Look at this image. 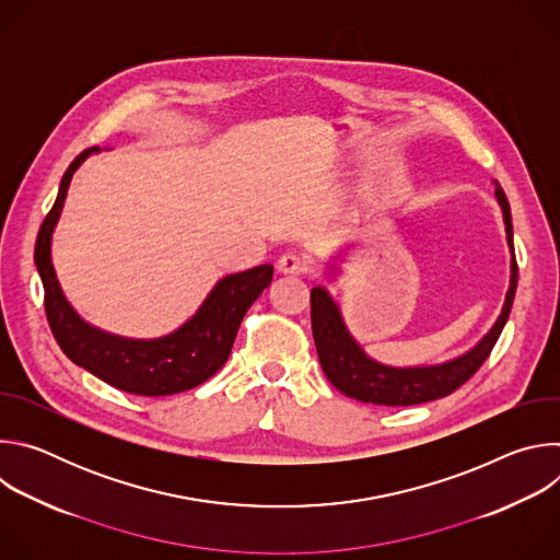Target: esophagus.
I'll use <instances>...</instances> for the list:
<instances>
[{"label":"esophagus","instance_id":"esophagus-1","mask_svg":"<svg viewBox=\"0 0 560 560\" xmlns=\"http://www.w3.org/2000/svg\"><path fill=\"white\" fill-rule=\"evenodd\" d=\"M277 270H279L281 275L299 277V275H303V272L307 270V261H305L301 255H296V253H285V255L279 257Z\"/></svg>","mask_w":560,"mask_h":560}]
</instances>
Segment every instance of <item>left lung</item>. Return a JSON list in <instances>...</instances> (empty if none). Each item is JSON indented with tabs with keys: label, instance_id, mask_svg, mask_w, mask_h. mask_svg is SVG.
I'll return each instance as SVG.
<instances>
[{
	"label": "left lung",
	"instance_id": "8db88e82",
	"mask_svg": "<svg viewBox=\"0 0 560 560\" xmlns=\"http://www.w3.org/2000/svg\"><path fill=\"white\" fill-rule=\"evenodd\" d=\"M494 195L503 210L508 246L512 253L510 261V288L505 294L503 310L490 332L478 341L465 354L450 359L439 365H415V368H392L370 359L363 348L350 335L337 301L324 285H316L310 292V316H312V337L316 346L318 361L328 376V381L357 401L372 406H417L436 401L460 387L483 361L490 357L494 343L499 341L514 303L518 266L514 257V230L512 212L503 188L494 182ZM337 270V268H335Z\"/></svg>",
	"mask_w": 560,
	"mask_h": 560
}]
</instances>
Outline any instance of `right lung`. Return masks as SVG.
I'll use <instances>...</instances> for the list:
<instances>
[{
  "mask_svg": "<svg viewBox=\"0 0 560 560\" xmlns=\"http://www.w3.org/2000/svg\"><path fill=\"white\" fill-rule=\"evenodd\" d=\"M93 152H100V148H89L74 156L61 177L55 206L37 234L35 266L44 283L48 326L72 363L117 389L139 396H168L192 389L228 361L242 318L270 285L275 268L264 264L219 279L201 307L166 337L128 339L86 324L61 292L50 259V244L70 179Z\"/></svg>",
  "mask_w": 560,
  "mask_h": 560,
  "instance_id": "obj_1",
  "label": "right lung"
}]
</instances>
